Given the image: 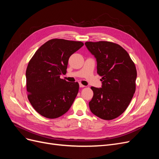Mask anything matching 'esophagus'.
Here are the masks:
<instances>
[{"label":"esophagus","mask_w":159,"mask_h":159,"mask_svg":"<svg viewBox=\"0 0 159 159\" xmlns=\"http://www.w3.org/2000/svg\"><path fill=\"white\" fill-rule=\"evenodd\" d=\"M80 88H84L85 85H84L83 84H80Z\"/></svg>","instance_id":"34e87169"}]
</instances>
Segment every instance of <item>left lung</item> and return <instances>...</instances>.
<instances>
[{
    "instance_id": "left-lung-1",
    "label": "left lung",
    "mask_w": 159,
    "mask_h": 159,
    "mask_svg": "<svg viewBox=\"0 0 159 159\" xmlns=\"http://www.w3.org/2000/svg\"><path fill=\"white\" fill-rule=\"evenodd\" d=\"M97 61L98 74L102 77L101 88L91 87L93 96L89 106L96 116L117 118L126 110L135 92L137 70L127 52L115 43L86 42Z\"/></svg>"
}]
</instances>
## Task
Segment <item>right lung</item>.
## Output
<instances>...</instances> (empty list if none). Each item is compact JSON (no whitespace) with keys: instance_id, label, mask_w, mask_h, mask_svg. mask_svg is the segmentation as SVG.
<instances>
[{"instance_id":"add662e5","label":"right lung","mask_w":159,"mask_h":159,"mask_svg":"<svg viewBox=\"0 0 159 159\" xmlns=\"http://www.w3.org/2000/svg\"><path fill=\"white\" fill-rule=\"evenodd\" d=\"M84 46L81 42L52 39L41 46L26 71L28 98L36 111L48 119L57 118L70 109L78 95L79 84L61 79L70 57Z\"/></svg>"}]
</instances>
